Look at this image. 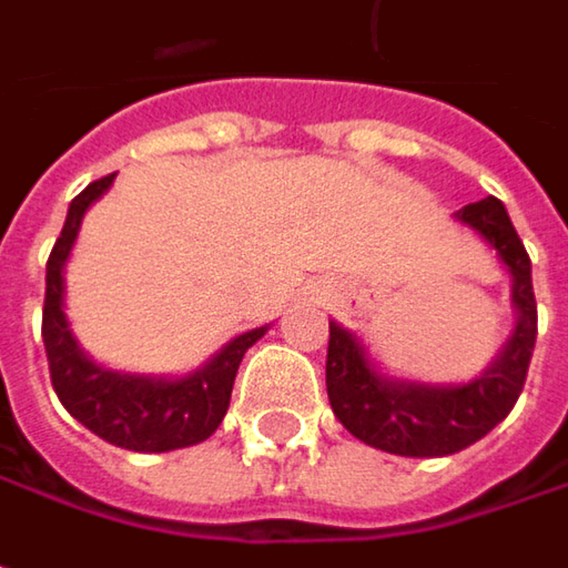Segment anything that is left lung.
Listing matches in <instances>:
<instances>
[{
  "label": "left lung",
  "instance_id": "8db88e82",
  "mask_svg": "<svg viewBox=\"0 0 568 568\" xmlns=\"http://www.w3.org/2000/svg\"><path fill=\"white\" fill-rule=\"evenodd\" d=\"M457 219L480 232L508 266L511 302L518 311V324L506 349L480 378L460 387L387 382L372 368L356 336L331 321L327 397L333 413L358 442L390 455L442 457L464 452L506 419L528 378L537 339V302L528 251L496 196L464 206Z\"/></svg>",
  "mask_w": 568,
  "mask_h": 568
}]
</instances>
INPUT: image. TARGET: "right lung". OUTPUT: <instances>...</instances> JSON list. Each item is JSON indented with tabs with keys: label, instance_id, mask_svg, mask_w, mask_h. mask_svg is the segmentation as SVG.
<instances>
[{
	"label": "right lung",
	"instance_id": "obj_1",
	"mask_svg": "<svg viewBox=\"0 0 568 568\" xmlns=\"http://www.w3.org/2000/svg\"><path fill=\"white\" fill-rule=\"evenodd\" d=\"M113 184V174L88 184L72 203L60 237L47 260V295H43V349L50 362V382L60 404L85 429L126 452H174L206 442L219 429L237 365L244 353L266 333V327L235 336L219 356H212L200 372L161 382L139 375H116L98 368L79 349L62 314V266L79 235L85 210Z\"/></svg>",
	"mask_w": 568,
	"mask_h": 568
}]
</instances>
